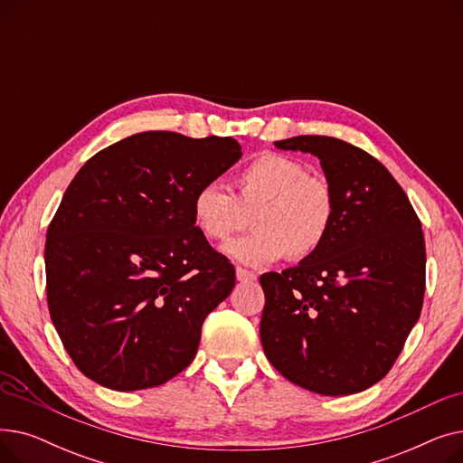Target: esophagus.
Masks as SVG:
<instances>
[{
	"label": "esophagus",
	"mask_w": 463,
	"mask_h": 463,
	"mask_svg": "<svg viewBox=\"0 0 463 463\" xmlns=\"http://www.w3.org/2000/svg\"><path fill=\"white\" fill-rule=\"evenodd\" d=\"M236 279L238 281H253L255 279V274L253 272H248L244 269H236Z\"/></svg>",
	"instance_id": "obj_1"
}]
</instances>
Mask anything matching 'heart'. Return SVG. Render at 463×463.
Masks as SVG:
<instances>
[{"label":"heart","instance_id":"b5f03b06","mask_svg":"<svg viewBox=\"0 0 463 463\" xmlns=\"http://www.w3.org/2000/svg\"><path fill=\"white\" fill-rule=\"evenodd\" d=\"M335 194L325 178L281 154H262L234 176V194L219 184L193 194V225L208 241L223 244L253 222L255 232L231 241L225 253L248 266H269L287 255L306 260L330 236Z\"/></svg>","mask_w":463,"mask_h":463}]
</instances>
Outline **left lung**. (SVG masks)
Returning <instances> with one entry per match:
<instances>
[{
    "instance_id": "obj_1",
    "label": "left lung",
    "mask_w": 463,
    "mask_h": 463,
    "mask_svg": "<svg viewBox=\"0 0 463 463\" xmlns=\"http://www.w3.org/2000/svg\"><path fill=\"white\" fill-rule=\"evenodd\" d=\"M274 144L319 159L337 208L317 253L260 276L264 354L306 391L362 392L391 372L420 317L422 225L384 165L356 146L315 135Z\"/></svg>"
}]
</instances>
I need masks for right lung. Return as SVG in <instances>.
Returning a JSON list of instances; mask_svg holds the SVG:
<instances>
[{
    "instance_id": "obj_1",
    "label": "right lung",
    "mask_w": 463,
    "mask_h": 463,
    "mask_svg": "<svg viewBox=\"0 0 463 463\" xmlns=\"http://www.w3.org/2000/svg\"><path fill=\"white\" fill-rule=\"evenodd\" d=\"M240 157L231 137L146 131L69 184L46 232V298L65 351L97 384L142 391L193 362L236 274L194 229L191 201Z\"/></svg>"
}]
</instances>
